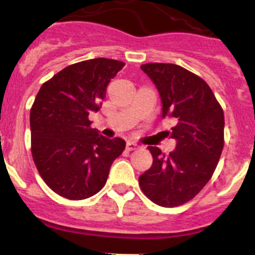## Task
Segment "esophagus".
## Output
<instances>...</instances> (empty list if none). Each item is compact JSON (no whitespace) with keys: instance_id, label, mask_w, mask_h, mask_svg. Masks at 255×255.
Returning <instances> with one entry per match:
<instances>
[{"instance_id":"esophagus-1","label":"esophagus","mask_w":255,"mask_h":255,"mask_svg":"<svg viewBox=\"0 0 255 255\" xmlns=\"http://www.w3.org/2000/svg\"><path fill=\"white\" fill-rule=\"evenodd\" d=\"M137 148H139V144H137L136 142H133V141H128L127 142V150L128 151L137 150Z\"/></svg>"}]
</instances>
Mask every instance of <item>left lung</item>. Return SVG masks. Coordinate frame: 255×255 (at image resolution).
I'll return each instance as SVG.
<instances>
[{
	"instance_id": "8db88e82",
	"label": "left lung",
	"mask_w": 255,
	"mask_h": 255,
	"mask_svg": "<svg viewBox=\"0 0 255 255\" xmlns=\"http://www.w3.org/2000/svg\"><path fill=\"white\" fill-rule=\"evenodd\" d=\"M155 84L162 103L161 117L176 121L169 155L148 146L152 165L138 183L148 199L162 207L184 205L208 183L224 148L225 118L221 105L205 80L173 63L141 66Z\"/></svg>"
}]
</instances>
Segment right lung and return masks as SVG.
I'll return each instance as SVG.
<instances>
[{
    "instance_id": "obj_1",
    "label": "right lung",
    "mask_w": 255,
    "mask_h": 255,
    "mask_svg": "<svg viewBox=\"0 0 255 255\" xmlns=\"http://www.w3.org/2000/svg\"><path fill=\"white\" fill-rule=\"evenodd\" d=\"M123 66L108 58L71 65L44 82L34 100L31 155L45 184L59 196L79 201L98 193L126 148L125 139L102 136L89 121Z\"/></svg>"
}]
</instances>
